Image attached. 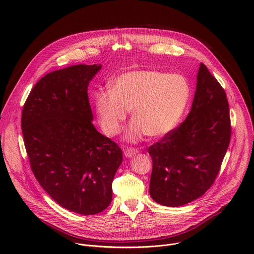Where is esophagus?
<instances>
[{
  "mask_svg": "<svg viewBox=\"0 0 254 254\" xmlns=\"http://www.w3.org/2000/svg\"><path fill=\"white\" fill-rule=\"evenodd\" d=\"M137 153H138V151H137L136 149L130 148V149H127V150L125 151V157H127V158H131V157H133L134 155H136Z\"/></svg>",
  "mask_w": 254,
  "mask_h": 254,
  "instance_id": "34e87169",
  "label": "esophagus"
}]
</instances>
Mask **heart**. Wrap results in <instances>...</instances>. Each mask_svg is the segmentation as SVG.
I'll return each instance as SVG.
<instances>
[{"label": "heart", "instance_id": "heart-1", "mask_svg": "<svg viewBox=\"0 0 254 254\" xmlns=\"http://www.w3.org/2000/svg\"><path fill=\"white\" fill-rule=\"evenodd\" d=\"M111 90L93 93V105L102 130L114 136L121 131L128 111L133 121L125 138L135 142L143 135L159 138L182 120L191 97V86L181 74L157 70H133L117 76Z\"/></svg>", "mask_w": 254, "mask_h": 254}]
</instances>
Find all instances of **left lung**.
<instances>
[{
    "mask_svg": "<svg viewBox=\"0 0 254 254\" xmlns=\"http://www.w3.org/2000/svg\"><path fill=\"white\" fill-rule=\"evenodd\" d=\"M230 135L226 93L201 63L185 122L148 150L153 161L152 199L163 206L180 207L204 195L219 173Z\"/></svg>",
    "mask_w": 254,
    "mask_h": 254,
    "instance_id": "obj_1",
    "label": "left lung"
}]
</instances>
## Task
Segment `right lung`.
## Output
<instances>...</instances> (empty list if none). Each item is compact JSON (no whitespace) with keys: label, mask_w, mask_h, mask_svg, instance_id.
I'll list each match as a JSON object with an SVG mask.
<instances>
[{"label":"right lung","mask_w":254,"mask_h":254,"mask_svg":"<svg viewBox=\"0 0 254 254\" xmlns=\"http://www.w3.org/2000/svg\"><path fill=\"white\" fill-rule=\"evenodd\" d=\"M101 64L72 65L42 77L22 113L31 169L60 206L77 214L102 212L123 162L118 144L96 130L87 88Z\"/></svg>","instance_id":"right-lung-1"}]
</instances>
